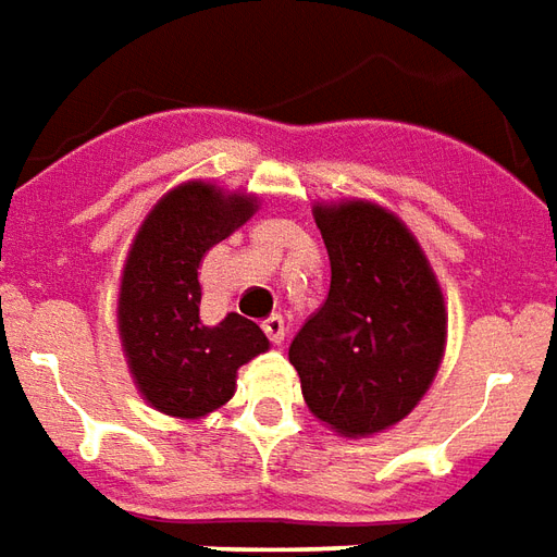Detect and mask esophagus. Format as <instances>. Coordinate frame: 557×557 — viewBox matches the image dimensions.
I'll use <instances>...</instances> for the list:
<instances>
[{
  "mask_svg": "<svg viewBox=\"0 0 557 557\" xmlns=\"http://www.w3.org/2000/svg\"><path fill=\"white\" fill-rule=\"evenodd\" d=\"M263 333L270 335L272 345H282V342H285V335H287L285 318H282V314H272V318H267V321H263Z\"/></svg>",
  "mask_w": 557,
  "mask_h": 557,
  "instance_id": "obj_1",
  "label": "esophagus"
}]
</instances>
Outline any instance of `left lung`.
<instances>
[{
	"label": "left lung",
	"instance_id": "left-lung-1",
	"mask_svg": "<svg viewBox=\"0 0 557 557\" xmlns=\"http://www.w3.org/2000/svg\"><path fill=\"white\" fill-rule=\"evenodd\" d=\"M330 294L290 342L309 411L342 437L401 423L435 381L447 306L408 224L372 200L314 203Z\"/></svg>",
	"mask_w": 557,
	"mask_h": 557
}]
</instances>
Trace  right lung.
I'll list each match as a JSON object with an SVG mask.
<instances>
[{"label": "right lung", "mask_w": 557, "mask_h": 557, "mask_svg": "<svg viewBox=\"0 0 557 557\" xmlns=\"http://www.w3.org/2000/svg\"><path fill=\"white\" fill-rule=\"evenodd\" d=\"M260 200L207 180L176 185L149 209L122 267L116 326L137 393L156 411L200 420L236 393L239 366L270 350L258 323L231 311L200 318L197 270L209 248L258 212Z\"/></svg>", "instance_id": "obj_1"}]
</instances>
